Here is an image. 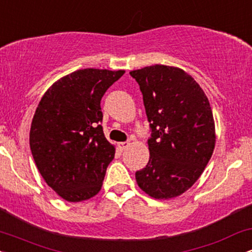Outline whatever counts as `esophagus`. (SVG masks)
I'll list each match as a JSON object with an SVG mask.
<instances>
[{"instance_id": "34e87169", "label": "esophagus", "mask_w": 252, "mask_h": 252, "mask_svg": "<svg viewBox=\"0 0 252 252\" xmlns=\"http://www.w3.org/2000/svg\"><path fill=\"white\" fill-rule=\"evenodd\" d=\"M117 146H118V149H120L121 152H123V150H126V148H128L129 142H120V143H117Z\"/></svg>"}]
</instances>
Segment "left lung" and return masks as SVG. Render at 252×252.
<instances>
[{"label": "left lung", "instance_id": "1", "mask_svg": "<svg viewBox=\"0 0 252 252\" xmlns=\"http://www.w3.org/2000/svg\"><path fill=\"white\" fill-rule=\"evenodd\" d=\"M140 85L150 126L149 161L135 173L140 189L155 199L186 192L209 163L215 149L210 102L185 71L154 65L130 72Z\"/></svg>", "mask_w": 252, "mask_h": 252}]
</instances>
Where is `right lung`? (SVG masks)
Listing matches in <instances>:
<instances>
[{
	"mask_svg": "<svg viewBox=\"0 0 252 252\" xmlns=\"http://www.w3.org/2000/svg\"><path fill=\"white\" fill-rule=\"evenodd\" d=\"M124 71L84 68L46 91L32 121L30 144L40 174L65 200L96 195L115 148L103 132L100 100Z\"/></svg>",
	"mask_w": 252,
	"mask_h": 252,
	"instance_id": "obj_1",
	"label": "right lung"
}]
</instances>
